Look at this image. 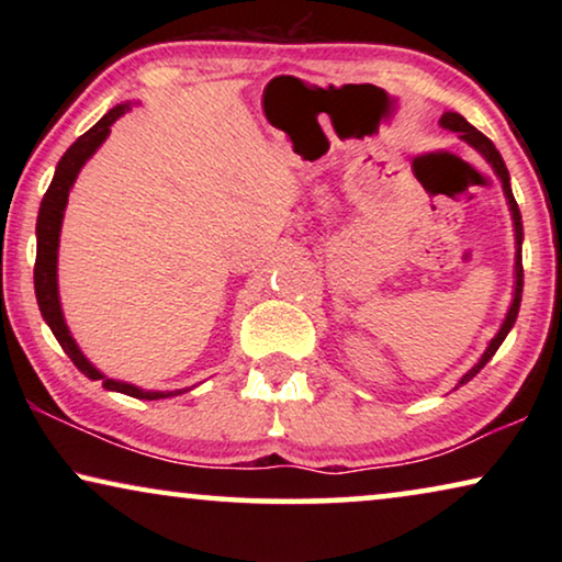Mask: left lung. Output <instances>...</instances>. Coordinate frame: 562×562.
Wrapping results in <instances>:
<instances>
[{"instance_id": "obj_1", "label": "left lung", "mask_w": 562, "mask_h": 562, "mask_svg": "<svg viewBox=\"0 0 562 562\" xmlns=\"http://www.w3.org/2000/svg\"><path fill=\"white\" fill-rule=\"evenodd\" d=\"M440 125H442L445 130H452V133H458L460 137H463L465 143H471L473 148L479 150L481 156L486 158L491 166H494L496 176H498V179H502L504 194H506V199H509V210H512V217H514V235H517V263H514V276H517V286H514V302H512V306H509V314H506V319H504L502 329H498L494 340L488 342L486 352H483V358L479 360V363H475V366L471 368V371H468V373L463 375V379H460V386H463L465 381H471L473 375L479 373L481 368L486 366L491 358H494V352L498 350V345L504 342V337L509 335L512 325H514V322H517L519 302H521V286H525V271H521V214H519L517 199H514V194H512V187H509V171H506L504 158H502V153L496 150V145L491 143L486 135L479 133V130H475V127L471 125V122H468V120L463 117V114H458V112H445V114H442V120H440Z\"/></svg>"}]
</instances>
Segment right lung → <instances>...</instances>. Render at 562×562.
<instances>
[{
    "instance_id": "right-lung-1",
    "label": "right lung",
    "mask_w": 562,
    "mask_h": 562,
    "mask_svg": "<svg viewBox=\"0 0 562 562\" xmlns=\"http://www.w3.org/2000/svg\"><path fill=\"white\" fill-rule=\"evenodd\" d=\"M130 110V104H117L114 110L104 114L102 120L97 122L94 127L87 130L79 140H76L71 148L64 153V158L58 160L56 166V176H53L48 191H45L43 202H41V212H37V256H35V296H37V306H41L43 319L48 322V327L56 335V340L60 342V348L66 350V356L74 360V366L87 375L91 381H102L104 389L110 391H120V394L135 396V398H166L173 396L171 391H143L133 386V383H122V381H112L97 371L94 366L83 358V352L79 350V345L74 342L71 333H68L66 322H64V312H60V302H58V276H56V263H58V235H60V222H64V210L68 204V191H71L76 176H79L81 166L87 164L99 145L104 143V137L110 135V125L117 117H122ZM181 394V391H176Z\"/></svg>"
}]
</instances>
